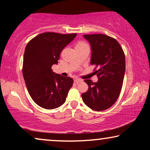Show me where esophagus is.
<instances>
[{
    "label": "esophagus",
    "mask_w": 150,
    "mask_h": 150,
    "mask_svg": "<svg viewBox=\"0 0 150 150\" xmlns=\"http://www.w3.org/2000/svg\"><path fill=\"white\" fill-rule=\"evenodd\" d=\"M82 81H83V80L81 79H79V78H76V79H74V82L76 83H81V82H82Z\"/></svg>",
    "instance_id": "esophagus-1"
}]
</instances>
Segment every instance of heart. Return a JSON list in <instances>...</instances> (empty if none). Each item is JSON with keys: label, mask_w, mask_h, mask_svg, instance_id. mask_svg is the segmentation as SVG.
<instances>
[{"label": "heart", "mask_w": 150, "mask_h": 150, "mask_svg": "<svg viewBox=\"0 0 150 150\" xmlns=\"http://www.w3.org/2000/svg\"><path fill=\"white\" fill-rule=\"evenodd\" d=\"M77 46H88V45L85 42H79V44H77Z\"/></svg>", "instance_id": "heart-1"}]
</instances>
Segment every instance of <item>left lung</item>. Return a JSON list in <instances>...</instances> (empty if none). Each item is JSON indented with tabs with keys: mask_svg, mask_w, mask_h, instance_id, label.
Wrapping results in <instances>:
<instances>
[{
	"mask_svg": "<svg viewBox=\"0 0 150 150\" xmlns=\"http://www.w3.org/2000/svg\"><path fill=\"white\" fill-rule=\"evenodd\" d=\"M83 37L91 45V65L98 67L95 73L98 81L85 80L89 89L82 93V98L88 107L101 111L113 105L120 96L126 69L125 54L117 41L111 37L103 34Z\"/></svg>",
	"mask_w": 150,
	"mask_h": 150,
	"instance_id": "1",
	"label": "left lung"
}]
</instances>
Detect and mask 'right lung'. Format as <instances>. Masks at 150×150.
<instances>
[{
    "label": "right lung",
    "instance_id": "right-lung-1",
    "mask_svg": "<svg viewBox=\"0 0 150 150\" xmlns=\"http://www.w3.org/2000/svg\"><path fill=\"white\" fill-rule=\"evenodd\" d=\"M76 33H44L33 38L26 45L22 74L33 100L41 107L54 109L65 103L73 79L53 72L63 49Z\"/></svg>",
    "mask_w": 150,
    "mask_h": 150
}]
</instances>
